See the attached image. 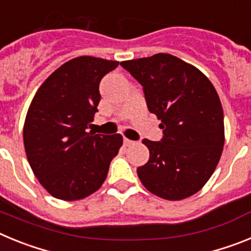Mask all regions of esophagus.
<instances>
[{
	"label": "esophagus",
	"instance_id": "34e87169",
	"mask_svg": "<svg viewBox=\"0 0 251 251\" xmlns=\"http://www.w3.org/2000/svg\"><path fill=\"white\" fill-rule=\"evenodd\" d=\"M123 142H124V146H127V147H130V146H133L134 143H136V142L130 141V139H128V138H124Z\"/></svg>",
	"mask_w": 251,
	"mask_h": 251
}]
</instances>
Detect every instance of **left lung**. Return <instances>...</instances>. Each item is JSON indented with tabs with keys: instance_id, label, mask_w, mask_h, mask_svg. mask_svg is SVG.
Wrapping results in <instances>:
<instances>
[{
	"instance_id": "8db88e82",
	"label": "left lung",
	"mask_w": 251,
	"mask_h": 251,
	"mask_svg": "<svg viewBox=\"0 0 251 251\" xmlns=\"http://www.w3.org/2000/svg\"><path fill=\"white\" fill-rule=\"evenodd\" d=\"M143 86L148 110L161 121V142L143 139L150 159L137 168L153 195L170 201L192 196L205 186L225 143L224 112L212 83L191 64L171 54L122 61Z\"/></svg>"
}]
</instances>
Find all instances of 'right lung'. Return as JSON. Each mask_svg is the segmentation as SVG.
I'll use <instances>...</instances> for the list:
<instances>
[{
	"instance_id": "right-lung-1",
	"label": "right lung",
	"mask_w": 251,
	"mask_h": 251,
	"mask_svg": "<svg viewBox=\"0 0 251 251\" xmlns=\"http://www.w3.org/2000/svg\"><path fill=\"white\" fill-rule=\"evenodd\" d=\"M118 64L94 56L69 60L41 84L28 106L26 156L39 182L55 199L83 200L98 191L123 145L118 133L86 132L98 112L101 77Z\"/></svg>"
}]
</instances>
